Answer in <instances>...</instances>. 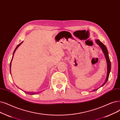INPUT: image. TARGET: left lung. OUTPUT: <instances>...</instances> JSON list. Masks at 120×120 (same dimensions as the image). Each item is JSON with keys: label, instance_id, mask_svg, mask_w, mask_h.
Segmentation results:
<instances>
[{"label": "left lung", "instance_id": "obj_1", "mask_svg": "<svg viewBox=\"0 0 120 120\" xmlns=\"http://www.w3.org/2000/svg\"><path fill=\"white\" fill-rule=\"evenodd\" d=\"M96 42L97 43V44L100 46L103 52L105 55V58L106 60V62H107V76H106V79L105 80V82L103 83L102 84V86H103L105 85V83L107 82L108 79V77H109V74H110V70H111V63H110V59H109V57L108 56V51L107 49V48H106L105 45H104L103 43H102L101 41L99 40H96ZM97 90H95V91H96Z\"/></svg>", "mask_w": 120, "mask_h": 120}]
</instances>
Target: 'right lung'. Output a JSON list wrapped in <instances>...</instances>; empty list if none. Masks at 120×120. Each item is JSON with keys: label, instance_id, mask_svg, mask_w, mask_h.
<instances>
[{"label": "right lung", "instance_id": "right-lung-1", "mask_svg": "<svg viewBox=\"0 0 120 120\" xmlns=\"http://www.w3.org/2000/svg\"><path fill=\"white\" fill-rule=\"evenodd\" d=\"M22 43V42H21L20 43V44H19L17 46V47H16V48L15 49V50H14V53H13V55H14V53H15V50H16V49H18V48L19 47V46L21 45V44ZM13 57H12V60H11V62H10V73H11V62H12V59H13ZM25 93H26V94H30V95H34V94H36V93H34V92H25V91H24Z\"/></svg>", "mask_w": 120, "mask_h": 120}]
</instances>
